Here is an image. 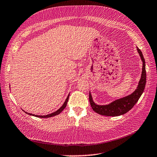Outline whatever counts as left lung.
<instances>
[{
    "mask_svg": "<svg viewBox=\"0 0 157 157\" xmlns=\"http://www.w3.org/2000/svg\"><path fill=\"white\" fill-rule=\"evenodd\" d=\"M137 51L142 60V72L141 78L138 83V87L134 91L126 97L115 100L107 105L96 104L93 100L92 95L89 92V102L94 112L100 115L105 116H116L122 115L132 109L134 105L138 102L139 98L144 93L146 83V71H145V61L143 54L141 50L137 47Z\"/></svg>",
    "mask_w": 157,
    "mask_h": 157,
    "instance_id": "1",
    "label": "left lung"
}]
</instances>
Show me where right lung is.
I'll return each mask as SVG.
<instances>
[{
  "label": "right lung",
  "instance_id": "obj_1",
  "mask_svg": "<svg viewBox=\"0 0 157 157\" xmlns=\"http://www.w3.org/2000/svg\"><path fill=\"white\" fill-rule=\"evenodd\" d=\"M69 96H70V93L68 94V97H67V99H66V100L64 101V104H63V105H62L61 107H60L59 109H57V110L56 111V112H53V113H52L46 115H34V114H32V113H28V112H25L24 110H23V111H24V112H25V113H26L28 114V115H29L34 116V117H40V118H48V117H53V116L59 115L60 112H63V109H64L66 107H67V102H68V101Z\"/></svg>",
  "mask_w": 157,
  "mask_h": 157
}]
</instances>
